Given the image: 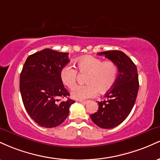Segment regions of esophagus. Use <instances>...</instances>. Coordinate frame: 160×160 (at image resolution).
I'll list each match as a JSON object with an SVG mask.
<instances>
[{
  "instance_id": "1",
  "label": "esophagus",
  "mask_w": 160,
  "mask_h": 160,
  "mask_svg": "<svg viewBox=\"0 0 160 160\" xmlns=\"http://www.w3.org/2000/svg\"><path fill=\"white\" fill-rule=\"evenodd\" d=\"M80 103H82V104H85L87 103V102H88V101H83V100H80Z\"/></svg>"
}]
</instances>
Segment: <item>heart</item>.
Listing matches in <instances>:
<instances>
[{
  "label": "heart",
  "instance_id": "heart-1",
  "mask_svg": "<svg viewBox=\"0 0 160 160\" xmlns=\"http://www.w3.org/2000/svg\"><path fill=\"white\" fill-rule=\"evenodd\" d=\"M78 71L86 75L87 84L78 86L71 92V97L77 100H84L93 97L97 92L104 93L114 86L118 77V67L112 61H103L92 56L80 57L75 62ZM59 78L68 89H73L77 83L78 71L71 65H65L60 69Z\"/></svg>",
  "mask_w": 160,
  "mask_h": 160
}]
</instances>
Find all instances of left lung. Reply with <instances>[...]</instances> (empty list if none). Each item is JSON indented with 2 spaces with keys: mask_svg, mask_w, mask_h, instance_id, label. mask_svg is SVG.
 I'll list each match as a JSON object with an SVG mask.
<instances>
[{
  "mask_svg": "<svg viewBox=\"0 0 160 160\" xmlns=\"http://www.w3.org/2000/svg\"><path fill=\"white\" fill-rule=\"evenodd\" d=\"M98 55L115 62L119 74L114 86L106 93L107 100L98 102V111L90 117L100 128H112L122 123L132 110L138 92V74L136 65L123 52L111 50Z\"/></svg>",
  "mask_w": 160,
  "mask_h": 160,
  "instance_id": "8db88e82",
  "label": "left lung"
}]
</instances>
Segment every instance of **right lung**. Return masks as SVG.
Instances as JSON below:
<instances>
[{
  "label": "right lung",
  "mask_w": 160,
  "mask_h": 160,
  "mask_svg": "<svg viewBox=\"0 0 160 160\" xmlns=\"http://www.w3.org/2000/svg\"><path fill=\"white\" fill-rule=\"evenodd\" d=\"M70 62L68 53L44 49L27 58L20 74V92L25 110L34 122L45 128L59 126L75 101L59 78L60 69ZM68 99L62 101L60 98Z\"/></svg>",
  "instance_id": "obj_1"
}]
</instances>
